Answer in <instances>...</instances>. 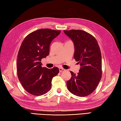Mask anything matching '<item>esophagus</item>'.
Segmentation results:
<instances>
[{
  "mask_svg": "<svg viewBox=\"0 0 121 121\" xmlns=\"http://www.w3.org/2000/svg\"><path fill=\"white\" fill-rule=\"evenodd\" d=\"M59 70H60V72H62V71H65V69L63 68H59Z\"/></svg>",
  "mask_w": 121,
  "mask_h": 121,
  "instance_id": "obj_1",
  "label": "esophagus"
}]
</instances>
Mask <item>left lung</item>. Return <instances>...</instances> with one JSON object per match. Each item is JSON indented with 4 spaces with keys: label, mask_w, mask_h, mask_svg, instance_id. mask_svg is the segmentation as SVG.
I'll list each match as a JSON object with an SVG mask.
<instances>
[{
    "label": "left lung",
    "mask_w": 121,
    "mask_h": 121,
    "mask_svg": "<svg viewBox=\"0 0 121 121\" xmlns=\"http://www.w3.org/2000/svg\"><path fill=\"white\" fill-rule=\"evenodd\" d=\"M74 45L73 58L80 64L77 74L70 71L67 81L68 90L78 97H85L94 91L101 78L102 58L100 49L92 35L80 30L64 31Z\"/></svg>",
    "instance_id": "left-lung-1"
}]
</instances>
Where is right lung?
<instances>
[{
	"mask_svg": "<svg viewBox=\"0 0 121 121\" xmlns=\"http://www.w3.org/2000/svg\"><path fill=\"white\" fill-rule=\"evenodd\" d=\"M60 33L42 29L29 34L24 39L17 57L18 79L24 89L39 96L50 90L52 80L59 73L57 67H42L41 60L49 55L51 42Z\"/></svg>",
	"mask_w": 121,
	"mask_h": 121,
	"instance_id": "add662e5",
	"label": "right lung"
}]
</instances>
